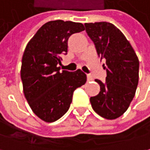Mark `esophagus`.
I'll return each instance as SVG.
<instances>
[{
  "label": "esophagus",
  "mask_w": 150,
  "mask_h": 150,
  "mask_svg": "<svg viewBox=\"0 0 150 150\" xmlns=\"http://www.w3.org/2000/svg\"><path fill=\"white\" fill-rule=\"evenodd\" d=\"M87 81H93V76L90 75H87Z\"/></svg>",
  "instance_id": "1"
}]
</instances>
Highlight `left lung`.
<instances>
[{
  "label": "left lung",
  "mask_w": 150,
  "mask_h": 150,
  "mask_svg": "<svg viewBox=\"0 0 150 150\" xmlns=\"http://www.w3.org/2000/svg\"><path fill=\"white\" fill-rule=\"evenodd\" d=\"M86 31L92 39L98 56L105 59L106 82L95 80L100 92L90 98L93 110L107 120L121 116L132 101L138 84L139 61L123 33L107 22L86 23Z\"/></svg>",
  "instance_id": "left-lung-1"
}]
</instances>
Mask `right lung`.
Here are the masks:
<instances>
[{
    "label": "right lung",
    "instance_id": "1",
    "mask_svg": "<svg viewBox=\"0 0 150 150\" xmlns=\"http://www.w3.org/2000/svg\"><path fill=\"white\" fill-rule=\"evenodd\" d=\"M81 23L54 20L43 24L23 52L21 80L32 111L46 122L61 118L69 109L73 93L86 81L81 69L60 70L61 56L68 51L69 37L83 31Z\"/></svg>",
    "mask_w": 150,
    "mask_h": 150
}]
</instances>
